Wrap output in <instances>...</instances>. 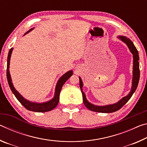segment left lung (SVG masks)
Here are the masks:
<instances>
[{"instance_id": "8db88e82", "label": "left lung", "mask_w": 147, "mask_h": 147, "mask_svg": "<svg viewBox=\"0 0 147 147\" xmlns=\"http://www.w3.org/2000/svg\"><path fill=\"white\" fill-rule=\"evenodd\" d=\"M117 38L120 39L123 43H125L128 47L129 50L131 52V53L133 54V77H132V82H131V88L130 93L128 94V95L124 96L120 100L118 101L117 102L113 104H108V105L105 106H97L94 105L93 104L88 100L86 98V94L84 93L82 90L83 88V82L80 77L79 76L80 79V88L81 89L82 93L83 102L84 105L86 106L87 108H88L89 110H91L95 112H100V113H112L120 109L124 104L130 100L132 94L134 92L136 91L139 80V76H140V71H139V53L136 47L134 46L133 42L131 41L130 39L128 38L127 37L124 36H119Z\"/></svg>"}]
</instances>
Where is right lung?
Masks as SVG:
<instances>
[{"label": "right lung", "instance_id": "obj_1", "mask_svg": "<svg viewBox=\"0 0 147 147\" xmlns=\"http://www.w3.org/2000/svg\"><path fill=\"white\" fill-rule=\"evenodd\" d=\"M34 29V28L29 30L28 32H26L24 36H25L26 34ZM13 48H11L9 50L8 56V59H7V71H6V76H7V80H8V84L9 88H10L12 93L14 94L16 96L17 100H18L21 104L23 105L24 108L28 109L29 111H35V112H47V111H49L51 110H53L54 108H55L58 105L59 100V94H60V91L61 90L62 86L63 84L65 83V82L70 78V77L73 75V72L72 70L69 71L65 73L63 76H61L59 79L58 80V82L56 84V88H55V92H54V97L47 102H34L30 101L27 99L24 98L23 96L20 94L18 91H17L16 88H14L13 84L12 83L10 73H9V62H10V58L11 56L12 51H13Z\"/></svg>", "mask_w": 147, "mask_h": 147}]
</instances>
